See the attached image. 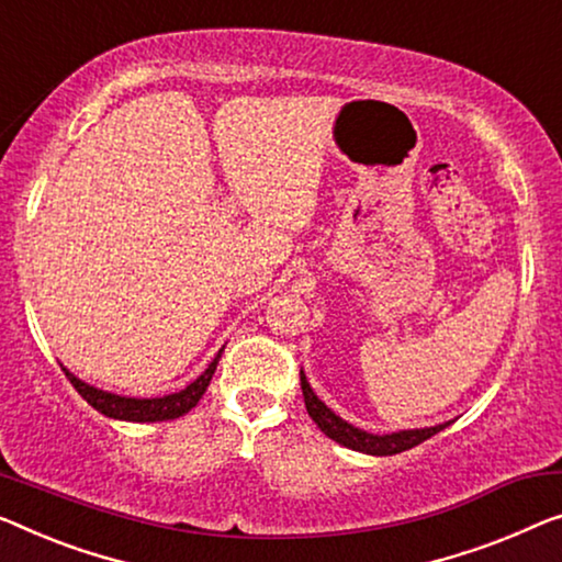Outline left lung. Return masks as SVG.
<instances>
[{"mask_svg": "<svg viewBox=\"0 0 562 562\" xmlns=\"http://www.w3.org/2000/svg\"><path fill=\"white\" fill-rule=\"evenodd\" d=\"M300 386H303L307 414L317 424V429H321L325 437H330L333 441L342 443V447L363 451V454H373V457L401 454V451H406V449L416 447V443L431 439L434 434H439L441 429H447V426L451 424V422H447L439 426H426V429H406V431H393V434H383V437H379V434H368L363 429H358V426H353V424L342 422L340 416H335L330 408L315 396L313 389H310V383H307L303 371H300Z\"/></svg>", "mask_w": 562, "mask_h": 562, "instance_id": "left-lung-1", "label": "left lung"}]
</instances>
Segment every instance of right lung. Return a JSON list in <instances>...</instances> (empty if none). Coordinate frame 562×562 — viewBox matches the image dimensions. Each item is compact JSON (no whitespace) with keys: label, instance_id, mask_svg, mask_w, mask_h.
<instances>
[{"label":"right lung","instance_id":"right-lung-1","mask_svg":"<svg viewBox=\"0 0 562 562\" xmlns=\"http://www.w3.org/2000/svg\"><path fill=\"white\" fill-rule=\"evenodd\" d=\"M220 358H222V350L214 356V361L209 363L206 371L201 373L194 383H189V386L181 389L179 393H169V396H161V398L115 396V393L100 391L95 386H90V383L80 381L78 375H72L67 368H63V371L67 379H70L75 391H78L80 396L100 414L121 418V422H169V418H179L183 414H189L191 408L199 404V398L204 396L209 381H212Z\"/></svg>","mask_w":562,"mask_h":562}]
</instances>
